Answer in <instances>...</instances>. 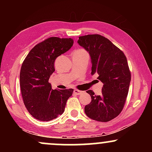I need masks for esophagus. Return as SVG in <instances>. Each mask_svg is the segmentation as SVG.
<instances>
[{
  "instance_id": "34e87169",
  "label": "esophagus",
  "mask_w": 152,
  "mask_h": 152,
  "mask_svg": "<svg viewBox=\"0 0 152 152\" xmlns=\"http://www.w3.org/2000/svg\"><path fill=\"white\" fill-rule=\"evenodd\" d=\"M74 93L75 94H76V95H80V94H81L82 93V91H80V90L75 89V90L74 91Z\"/></svg>"
}]
</instances>
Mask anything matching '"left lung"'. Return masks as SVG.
<instances>
[{"instance_id":"1","label":"left lung","mask_w":152,"mask_h":152,"mask_svg":"<svg viewBox=\"0 0 152 152\" xmlns=\"http://www.w3.org/2000/svg\"><path fill=\"white\" fill-rule=\"evenodd\" d=\"M78 43L89 53L91 75L99 74L98 79L104 84L100 95L86 91L91 102L85 106V113L96 121H111L121 112L128 95L131 72L126 56L108 38L99 34L79 36Z\"/></svg>"}]
</instances>
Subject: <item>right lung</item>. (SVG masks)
<instances>
[{
	"label": "right lung",
	"mask_w": 152,
	"mask_h": 152,
	"mask_svg": "<svg viewBox=\"0 0 152 152\" xmlns=\"http://www.w3.org/2000/svg\"><path fill=\"white\" fill-rule=\"evenodd\" d=\"M74 43L72 38L50 37L38 43L23 62L20 86L28 111L36 119L48 121L61 115L74 89L53 90L48 82L55 71L56 58L68 51Z\"/></svg>",
	"instance_id": "1"
}]
</instances>
